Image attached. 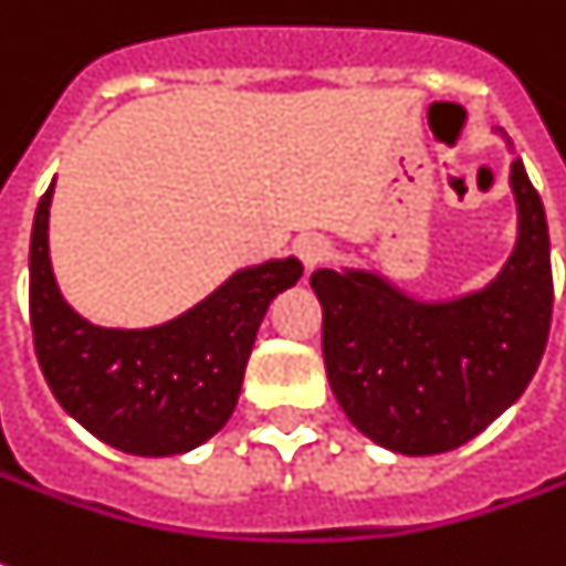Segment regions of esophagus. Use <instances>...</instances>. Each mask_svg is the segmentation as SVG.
I'll return each instance as SVG.
<instances>
[{
  "label": "esophagus",
  "mask_w": 566,
  "mask_h": 566,
  "mask_svg": "<svg viewBox=\"0 0 566 566\" xmlns=\"http://www.w3.org/2000/svg\"><path fill=\"white\" fill-rule=\"evenodd\" d=\"M295 252L302 258V264L308 271H314V268H321L329 258V242L321 233H305V237H298V242H295Z\"/></svg>",
  "instance_id": "obj_1"
}]
</instances>
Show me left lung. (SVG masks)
Wrapping results in <instances>:
<instances>
[{"label":"left lung","instance_id":"1","mask_svg":"<svg viewBox=\"0 0 566 566\" xmlns=\"http://www.w3.org/2000/svg\"><path fill=\"white\" fill-rule=\"evenodd\" d=\"M517 245L486 290L417 302L367 271H314L329 389L348 420L398 454L470 442L530 386L552 327L548 223L523 161L511 165Z\"/></svg>","mask_w":566,"mask_h":566}]
</instances>
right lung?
<instances>
[{"instance_id":"1","label":"right lung","mask_w":566,"mask_h":566,"mask_svg":"<svg viewBox=\"0 0 566 566\" xmlns=\"http://www.w3.org/2000/svg\"><path fill=\"white\" fill-rule=\"evenodd\" d=\"M43 192L30 233V327L52 396L90 433L146 458L202 446L237 408L245 361L276 292L302 276L295 258L233 274L196 308L149 329L83 321L55 286Z\"/></svg>"}]
</instances>
